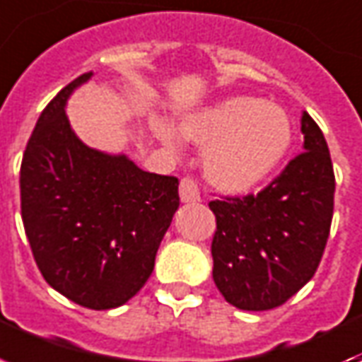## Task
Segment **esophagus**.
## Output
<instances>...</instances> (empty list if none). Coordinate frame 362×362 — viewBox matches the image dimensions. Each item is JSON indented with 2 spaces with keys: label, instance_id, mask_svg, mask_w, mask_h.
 <instances>
[{
  "label": "esophagus",
  "instance_id": "esophagus-1",
  "mask_svg": "<svg viewBox=\"0 0 362 362\" xmlns=\"http://www.w3.org/2000/svg\"><path fill=\"white\" fill-rule=\"evenodd\" d=\"M180 199L182 203H197V201H201L199 186L193 178H184L180 182Z\"/></svg>",
  "mask_w": 362,
  "mask_h": 362
}]
</instances>
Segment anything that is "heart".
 Returning <instances> with one entry per match:
<instances>
[{
    "instance_id": "1",
    "label": "heart",
    "mask_w": 362,
    "mask_h": 362,
    "mask_svg": "<svg viewBox=\"0 0 362 362\" xmlns=\"http://www.w3.org/2000/svg\"><path fill=\"white\" fill-rule=\"evenodd\" d=\"M165 144H175L169 125L157 123ZM178 132L205 146L206 178L228 193H247L277 170L292 142L286 114L275 104L255 96H230L197 107L178 121Z\"/></svg>"
}]
</instances>
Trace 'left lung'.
Returning a JSON list of instances; mask_svg holds the SVG:
<instances>
[{
  "instance_id": "obj_1",
  "label": "left lung",
  "mask_w": 362,
  "mask_h": 362,
  "mask_svg": "<svg viewBox=\"0 0 362 362\" xmlns=\"http://www.w3.org/2000/svg\"><path fill=\"white\" fill-rule=\"evenodd\" d=\"M303 151L258 195L211 201L216 216L212 279L245 311L279 308L315 275L334 211L327 140L302 114Z\"/></svg>"
}]
</instances>
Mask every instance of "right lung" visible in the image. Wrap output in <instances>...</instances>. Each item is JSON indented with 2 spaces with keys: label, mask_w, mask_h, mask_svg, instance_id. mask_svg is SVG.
<instances>
[{
  "label": "right lung",
  "mask_w": 362,
  "mask_h": 362,
  "mask_svg": "<svg viewBox=\"0 0 362 362\" xmlns=\"http://www.w3.org/2000/svg\"><path fill=\"white\" fill-rule=\"evenodd\" d=\"M90 77L41 112L22 157L21 211L43 279L83 308L112 310L150 279L180 197L178 178L89 148L71 131L66 102Z\"/></svg>",
  "instance_id": "add662e5"
}]
</instances>
